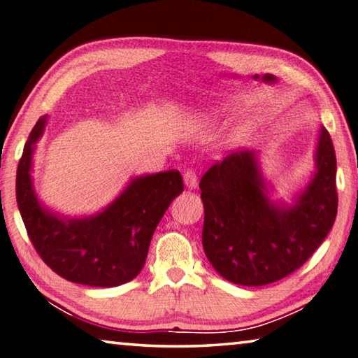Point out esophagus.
Listing matches in <instances>:
<instances>
[{
  "instance_id": "obj_1",
  "label": "esophagus",
  "mask_w": 358,
  "mask_h": 358,
  "mask_svg": "<svg viewBox=\"0 0 358 358\" xmlns=\"http://www.w3.org/2000/svg\"><path fill=\"white\" fill-rule=\"evenodd\" d=\"M183 180H185V186L189 187V189L197 187V173L194 171H186L183 175Z\"/></svg>"
}]
</instances>
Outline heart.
<instances>
[{"mask_svg":"<svg viewBox=\"0 0 358 358\" xmlns=\"http://www.w3.org/2000/svg\"><path fill=\"white\" fill-rule=\"evenodd\" d=\"M243 129H247V127H243Z\"/></svg>","mask_w":358,"mask_h":358,"instance_id":"1","label":"heart"}]
</instances>
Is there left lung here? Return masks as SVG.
I'll return each mask as SVG.
<instances>
[{
  "instance_id": "obj_1",
  "label": "left lung",
  "mask_w": 358,
  "mask_h": 358,
  "mask_svg": "<svg viewBox=\"0 0 358 358\" xmlns=\"http://www.w3.org/2000/svg\"><path fill=\"white\" fill-rule=\"evenodd\" d=\"M316 167L292 206L269 201L253 150L231 152L208 169L200 180L201 244L220 275L243 287H263L313 255L338 210L335 148L326 128L317 141Z\"/></svg>"
}]
</instances>
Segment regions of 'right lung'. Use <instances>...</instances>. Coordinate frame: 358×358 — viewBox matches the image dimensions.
Listing matches in <instances>:
<instances>
[{
  "instance_id": "1",
  "label": "right lung",
  "mask_w": 358,
  "mask_h": 358,
  "mask_svg": "<svg viewBox=\"0 0 358 358\" xmlns=\"http://www.w3.org/2000/svg\"><path fill=\"white\" fill-rule=\"evenodd\" d=\"M45 119L26 141L17 167V203L38 257L69 282L111 288L144 268L155 229L172 200L183 191L178 171L134 178L105 211L84 219H62L43 210L32 189L31 159Z\"/></svg>"
}]
</instances>
